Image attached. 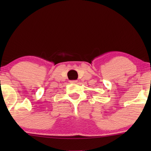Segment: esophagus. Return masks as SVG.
Masks as SVG:
<instances>
[{
	"label": "esophagus",
	"instance_id": "obj_1",
	"mask_svg": "<svg viewBox=\"0 0 151 151\" xmlns=\"http://www.w3.org/2000/svg\"><path fill=\"white\" fill-rule=\"evenodd\" d=\"M69 82H70V83H72V84H75V83H77L78 80H71V81H70Z\"/></svg>",
	"mask_w": 151,
	"mask_h": 151
}]
</instances>
